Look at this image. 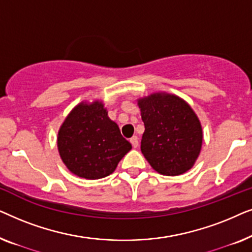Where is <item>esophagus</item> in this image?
<instances>
[{"instance_id":"34e87169","label":"esophagus","mask_w":252,"mask_h":252,"mask_svg":"<svg viewBox=\"0 0 252 252\" xmlns=\"http://www.w3.org/2000/svg\"><path fill=\"white\" fill-rule=\"evenodd\" d=\"M130 143H132V146L134 147V148H136L137 146H139V137L137 136H133V137H130Z\"/></svg>"}]
</instances>
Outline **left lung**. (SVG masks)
I'll return each instance as SVG.
<instances>
[{"mask_svg":"<svg viewBox=\"0 0 252 252\" xmlns=\"http://www.w3.org/2000/svg\"><path fill=\"white\" fill-rule=\"evenodd\" d=\"M144 133L141 151L151 167L163 175H179L191 168L202 147V127L184 99L153 94L139 101Z\"/></svg>","mask_w":252,"mask_h":252,"instance_id":"1","label":"left lung"}]
</instances>
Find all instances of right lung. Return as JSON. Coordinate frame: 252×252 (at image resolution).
Segmentation results:
<instances>
[{"instance_id": "1", "label": "right lung", "mask_w": 252, "mask_h": 252, "mask_svg": "<svg viewBox=\"0 0 252 252\" xmlns=\"http://www.w3.org/2000/svg\"><path fill=\"white\" fill-rule=\"evenodd\" d=\"M57 144L68 170L89 180L111 174L132 149L101 102L75 106L58 132Z\"/></svg>"}]
</instances>
